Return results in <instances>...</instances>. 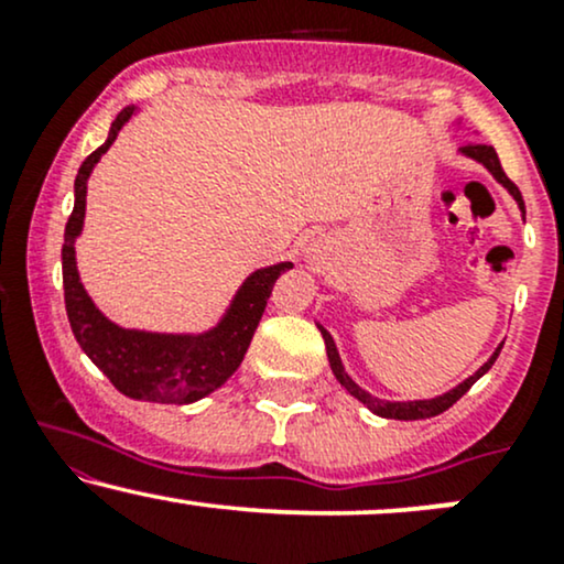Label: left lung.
I'll use <instances>...</instances> for the list:
<instances>
[{
    "label": "left lung",
    "mask_w": 564,
    "mask_h": 564,
    "mask_svg": "<svg viewBox=\"0 0 564 564\" xmlns=\"http://www.w3.org/2000/svg\"><path fill=\"white\" fill-rule=\"evenodd\" d=\"M462 153H464V156L480 161L485 170H488L498 180V183L507 187V191L511 193V198L517 200V206H520V209L525 212V200H522L520 187L511 183V180L507 177V172L501 170V161H498V153L494 151V145H485V142H469V145L462 148ZM318 328H321V334H323V341H326V355H328V364H332V371H334L336 381H339V384L345 387V390L352 394V398H358L360 403L368 408V411H373V413H377V416H384V419H400V422H416V419H432V416H437V413L448 411V408L456 403L458 398H464V394L469 392V387L475 384V381L480 379L482 373L490 371V366L496 364L498 352H501V347H498L496 352L488 358V364L480 368V371H475L469 379H464L462 384L453 387V390H448L445 394H437V398H430V400H405V403H392V400L373 398L371 392H366L364 387H358L352 379H349V373L345 371V366H341L339 352H336V345H334L332 334H328L323 326H318Z\"/></svg>",
    "instance_id": "8db88e82"
}]
</instances>
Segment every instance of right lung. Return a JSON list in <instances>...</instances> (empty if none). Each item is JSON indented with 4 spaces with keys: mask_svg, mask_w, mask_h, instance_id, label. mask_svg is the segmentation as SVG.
I'll return each mask as SVG.
<instances>
[{
    "mask_svg": "<svg viewBox=\"0 0 564 564\" xmlns=\"http://www.w3.org/2000/svg\"><path fill=\"white\" fill-rule=\"evenodd\" d=\"M138 111L129 106L113 119L108 140L89 153L79 166L74 183V212L63 236V291H66V313L70 332L87 358L111 379L121 394L148 403H196L223 387L236 368L241 366L246 349L251 345L264 313L278 275L294 268L291 262H278L254 270L236 291L223 321L204 334H153L138 328H121L108 321L89 294L76 270V238L84 228L87 209V180L102 153L113 145L116 134Z\"/></svg>",
    "mask_w": 564,
    "mask_h": 564,
    "instance_id": "right-lung-1",
    "label": "right lung"
}]
</instances>
